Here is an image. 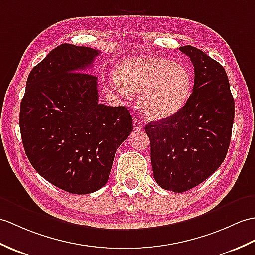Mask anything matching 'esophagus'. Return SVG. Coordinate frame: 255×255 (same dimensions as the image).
<instances>
[{
  "label": "esophagus",
  "mask_w": 255,
  "mask_h": 255,
  "mask_svg": "<svg viewBox=\"0 0 255 255\" xmlns=\"http://www.w3.org/2000/svg\"><path fill=\"white\" fill-rule=\"evenodd\" d=\"M133 128H134V130H142V129H143V124H142L141 120L137 116L133 117Z\"/></svg>",
  "instance_id": "34e87169"
}]
</instances>
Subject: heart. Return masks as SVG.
<instances>
[{
	"instance_id": "b5f03b06",
	"label": "heart",
	"mask_w": 255,
	"mask_h": 255,
	"mask_svg": "<svg viewBox=\"0 0 255 255\" xmlns=\"http://www.w3.org/2000/svg\"><path fill=\"white\" fill-rule=\"evenodd\" d=\"M112 79L111 88L124 97L140 93V106L153 120L176 114L186 104L192 90L189 70L180 64L158 56L133 57L124 61Z\"/></svg>"
}]
</instances>
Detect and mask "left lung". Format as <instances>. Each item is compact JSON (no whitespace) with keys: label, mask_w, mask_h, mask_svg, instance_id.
<instances>
[{"label":"left lung","mask_w":255,"mask_h":255,"mask_svg":"<svg viewBox=\"0 0 255 255\" xmlns=\"http://www.w3.org/2000/svg\"><path fill=\"white\" fill-rule=\"evenodd\" d=\"M179 50L193 64L192 93L176 114L144 127L154 179L174 192L190 190L221 166L235 117V101L222 65L194 46Z\"/></svg>","instance_id":"8db88e82"}]
</instances>
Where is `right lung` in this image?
Returning a JSON list of instances; mask_svg holds the SVG:
<instances>
[{"label": "right lung", "instance_id": "obj_1", "mask_svg": "<svg viewBox=\"0 0 255 255\" xmlns=\"http://www.w3.org/2000/svg\"><path fill=\"white\" fill-rule=\"evenodd\" d=\"M99 54L58 45L32 68L20 103L21 140L32 167L75 194L108 182L116 150L132 131L129 111L100 104L97 77L84 73Z\"/></svg>", "mask_w": 255, "mask_h": 255}]
</instances>
